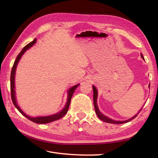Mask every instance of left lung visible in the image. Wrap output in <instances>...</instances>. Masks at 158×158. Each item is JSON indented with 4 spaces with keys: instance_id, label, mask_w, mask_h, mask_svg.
<instances>
[{
    "instance_id": "left-lung-1",
    "label": "left lung",
    "mask_w": 158,
    "mask_h": 158,
    "mask_svg": "<svg viewBox=\"0 0 158 158\" xmlns=\"http://www.w3.org/2000/svg\"><path fill=\"white\" fill-rule=\"evenodd\" d=\"M141 57L144 59V58H143V56L142 54H141ZM149 87H150V85H149ZM93 91H94V109H95L96 113V115H98V118H99L100 119H101L102 121H103V122H105L110 123H115V124H122V123H127V122H130V121H131L132 119H135V117H136L137 115H138V114L140 113V111H141V110H142V109H143V108H142L141 109H140V110H139V113H137V115H136L135 116H134V117H132V118L129 119L128 120H126V121H115V120H113V119H112L109 118L108 117L104 115L103 114H102L101 112L100 111L99 109H98V106H97V103H96V102H97V96H98V93H97V89H96V88H95L94 86H93Z\"/></svg>"
}]
</instances>
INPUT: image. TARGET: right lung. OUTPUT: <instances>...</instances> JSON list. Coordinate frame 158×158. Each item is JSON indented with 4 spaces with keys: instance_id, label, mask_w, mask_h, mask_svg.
I'll use <instances>...</instances> for the list:
<instances>
[{
    "instance_id": "add662e5",
    "label": "right lung",
    "mask_w": 158,
    "mask_h": 158,
    "mask_svg": "<svg viewBox=\"0 0 158 158\" xmlns=\"http://www.w3.org/2000/svg\"><path fill=\"white\" fill-rule=\"evenodd\" d=\"M36 41V39H35L34 41L31 42L30 43H28V45H26L24 48L22 49V50L20 52L18 56H17L16 60H15L14 64H13V67H12V69H11V99H12V102L13 103V105L16 107L19 111L23 115H24L26 118H28V119H30L32 122L36 123H48L49 122H53V121H56V120H58L60 118H62L63 116H64L68 112V110L69 108V105H70V100H71V98L73 95V93L75 92V89H77V87L79 84H77L76 85H74L73 87H72L71 88H70L69 89V92H68V98H67V102L66 105L64 106V108L61 111L54 114V115H49V116H46V117H29L28 115H26V114L23 113L22 110L20 109L19 107L18 106V104L16 102V100H15V70H16V66L18 65L19 60L21 58L22 56L24 53V52L27 50L28 49H29L30 48H31V47L35 44Z\"/></svg>"
}]
</instances>
